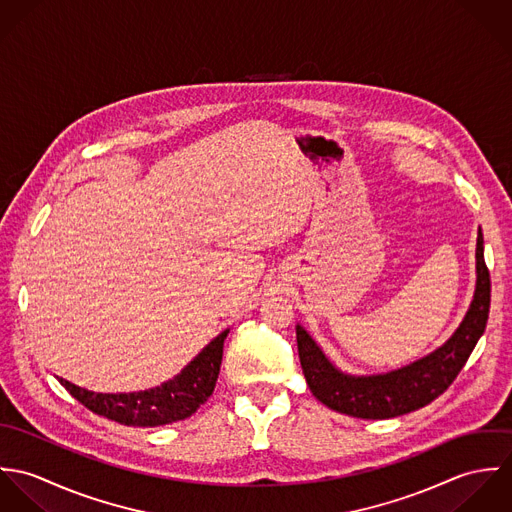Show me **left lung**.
<instances>
[{"label":"left lung","instance_id":"1","mask_svg":"<svg viewBox=\"0 0 512 512\" xmlns=\"http://www.w3.org/2000/svg\"><path fill=\"white\" fill-rule=\"evenodd\" d=\"M491 278L477 234V288L471 307L453 337L432 355L376 376H349L331 365L315 341L297 325L299 361L313 396L327 408L363 420L396 418L434 402L457 378L489 319Z\"/></svg>","mask_w":512,"mask_h":512}]
</instances>
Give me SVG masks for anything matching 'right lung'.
<instances>
[{"mask_svg":"<svg viewBox=\"0 0 512 512\" xmlns=\"http://www.w3.org/2000/svg\"><path fill=\"white\" fill-rule=\"evenodd\" d=\"M226 335L228 331L220 333L173 380L144 392L94 394L74 386L69 380L59 378V382L90 412L118 424L140 428L173 424L193 416L201 404L211 398L219 378L222 343Z\"/></svg>","mask_w":512,"mask_h":512,"instance_id":"obj_1","label":"right lung"}]
</instances>
